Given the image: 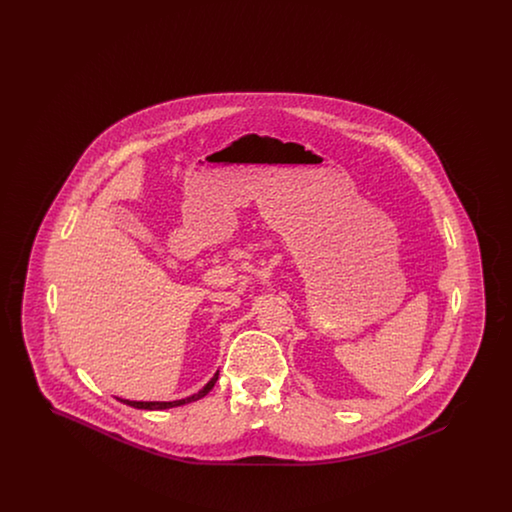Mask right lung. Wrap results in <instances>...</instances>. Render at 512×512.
<instances>
[{
    "label": "right lung",
    "mask_w": 512,
    "mask_h": 512,
    "mask_svg": "<svg viewBox=\"0 0 512 512\" xmlns=\"http://www.w3.org/2000/svg\"><path fill=\"white\" fill-rule=\"evenodd\" d=\"M219 380V370H217V374L207 382V386L203 388V390L197 391L194 395H190V397H186V399H178V401H128V399H119L121 403L124 405H130V407H134V409H146V411H163V409H171V407H180V405H186V403H192V401H197V399H201V397H205L209 391L213 390V386H215V382Z\"/></svg>",
    "instance_id": "obj_1"
}]
</instances>
